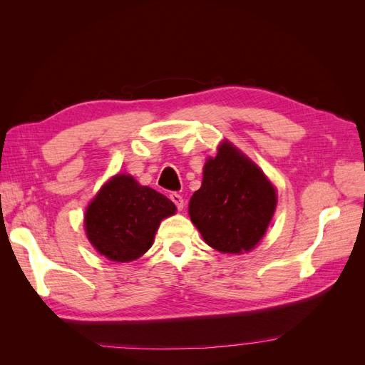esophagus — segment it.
Instances as JSON below:
<instances>
[{
	"label": "esophagus",
	"instance_id": "1",
	"mask_svg": "<svg viewBox=\"0 0 365 365\" xmlns=\"http://www.w3.org/2000/svg\"><path fill=\"white\" fill-rule=\"evenodd\" d=\"M169 196H170L172 202L176 205V208H178V210H182V208H184V200H182L181 195H178L176 192H172Z\"/></svg>",
	"mask_w": 365,
	"mask_h": 365
}]
</instances>
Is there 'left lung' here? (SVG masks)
I'll list each match as a JSON object with an SVG mask.
<instances>
[{"label": "left lung", "instance_id": "8db88e82", "mask_svg": "<svg viewBox=\"0 0 365 365\" xmlns=\"http://www.w3.org/2000/svg\"><path fill=\"white\" fill-rule=\"evenodd\" d=\"M275 189L256 164L230 145L208 158L204 178L189 204L192 222L207 244L222 252L256 247L275 210Z\"/></svg>", "mask_w": 365, "mask_h": 365}]
</instances>
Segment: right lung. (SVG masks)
Listing matches in <instances>:
<instances>
[{
  "label": "right lung",
  "instance_id": "1",
  "mask_svg": "<svg viewBox=\"0 0 365 365\" xmlns=\"http://www.w3.org/2000/svg\"><path fill=\"white\" fill-rule=\"evenodd\" d=\"M175 204L130 175H117L88 205L85 230L93 247L114 262L145 254L160 222L175 213Z\"/></svg>",
  "mask_w": 365,
  "mask_h": 365
}]
</instances>
